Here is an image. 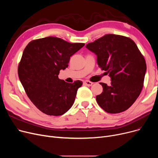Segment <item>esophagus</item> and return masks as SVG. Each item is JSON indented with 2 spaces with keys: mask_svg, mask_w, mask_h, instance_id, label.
Listing matches in <instances>:
<instances>
[{
  "mask_svg": "<svg viewBox=\"0 0 158 158\" xmlns=\"http://www.w3.org/2000/svg\"><path fill=\"white\" fill-rule=\"evenodd\" d=\"M84 84L86 86H92L93 85V82H91V81H84Z\"/></svg>",
  "mask_w": 158,
  "mask_h": 158,
  "instance_id": "1",
  "label": "esophagus"
}]
</instances>
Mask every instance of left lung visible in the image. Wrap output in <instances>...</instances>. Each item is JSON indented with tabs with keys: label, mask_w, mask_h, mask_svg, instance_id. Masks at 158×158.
<instances>
[{
	"label": "left lung",
	"mask_w": 158,
	"mask_h": 158,
	"mask_svg": "<svg viewBox=\"0 0 158 158\" xmlns=\"http://www.w3.org/2000/svg\"><path fill=\"white\" fill-rule=\"evenodd\" d=\"M86 47L97 55L98 66L109 73L111 85L101 82L103 92L96 101L109 113H118L133 104L143 86L147 70L144 57L131 38L106 35Z\"/></svg>",
	"instance_id": "left-lung-1"
}]
</instances>
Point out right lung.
<instances>
[{
	"instance_id": "obj_1",
	"label": "right lung",
	"mask_w": 158,
	"mask_h": 158,
	"mask_svg": "<svg viewBox=\"0 0 158 158\" xmlns=\"http://www.w3.org/2000/svg\"><path fill=\"white\" fill-rule=\"evenodd\" d=\"M84 45L49 36L31 41L25 48L18 68L19 79L31 102L41 112L60 116L72 106L82 82L69 83L58 75Z\"/></svg>"
}]
</instances>
